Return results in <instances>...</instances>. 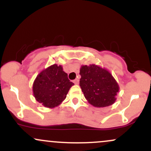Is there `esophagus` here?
I'll return each mask as SVG.
<instances>
[{
	"label": "esophagus",
	"mask_w": 151,
	"mask_h": 151,
	"mask_svg": "<svg viewBox=\"0 0 151 151\" xmlns=\"http://www.w3.org/2000/svg\"><path fill=\"white\" fill-rule=\"evenodd\" d=\"M74 84H79V79H74Z\"/></svg>",
	"instance_id": "esophagus-1"
}]
</instances>
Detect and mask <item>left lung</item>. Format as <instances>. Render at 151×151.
<instances>
[{
  "label": "left lung",
  "mask_w": 151,
  "mask_h": 151,
  "mask_svg": "<svg viewBox=\"0 0 151 151\" xmlns=\"http://www.w3.org/2000/svg\"><path fill=\"white\" fill-rule=\"evenodd\" d=\"M79 74V86L90 104L106 107L115 102L119 86L108 70L95 65H82Z\"/></svg>",
  "instance_id": "left-lung-1"
}]
</instances>
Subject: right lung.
Returning <instances> with one entry per match:
<instances>
[{"mask_svg":"<svg viewBox=\"0 0 151 151\" xmlns=\"http://www.w3.org/2000/svg\"><path fill=\"white\" fill-rule=\"evenodd\" d=\"M74 83L70 81L61 65L56 64L42 70L35 79L32 91L35 98L47 108L60 105Z\"/></svg>","mask_w":151,"mask_h":151,"instance_id":"add662e5","label":"right lung"}]
</instances>
